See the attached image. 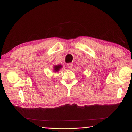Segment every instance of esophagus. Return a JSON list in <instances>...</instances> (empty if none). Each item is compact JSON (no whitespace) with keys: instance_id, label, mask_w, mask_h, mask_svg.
<instances>
[{"instance_id":"esophagus-1","label":"esophagus","mask_w":132,"mask_h":132,"mask_svg":"<svg viewBox=\"0 0 132 132\" xmlns=\"http://www.w3.org/2000/svg\"><path fill=\"white\" fill-rule=\"evenodd\" d=\"M67 65H68V67L69 69H71V68H73V63H68V64H67Z\"/></svg>"}]
</instances>
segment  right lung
Listing matches in <instances>:
<instances>
[{
	"instance_id": "add662e5",
	"label": "right lung",
	"mask_w": 132,
	"mask_h": 132,
	"mask_svg": "<svg viewBox=\"0 0 132 132\" xmlns=\"http://www.w3.org/2000/svg\"><path fill=\"white\" fill-rule=\"evenodd\" d=\"M62 66L61 64H58V65H55V66H53V71H54V72H58V71H59L60 70H61V69L62 68Z\"/></svg>"
}]
</instances>
